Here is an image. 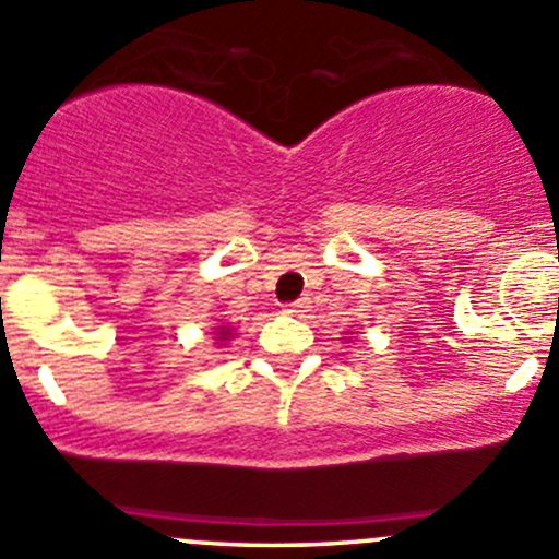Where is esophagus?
Returning a JSON list of instances; mask_svg holds the SVG:
<instances>
[{
  "instance_id": "esophagus-1",
  "label": "esophagus",
  "mask_w": 559,
  "mask_h": 559,
  "mask_svg": "<svg viewBox=\"0 0 559 559\" xmlns=\"http://www.w3.org/2000/svg\"><path fill=\"white\" fill-rule=\"evenodd\" d=\"M308 308H311V306H308V297H300L297 302H289V306H286V311L295 313V316H302L308 311Z\"/></svg>"
}]
</instances>
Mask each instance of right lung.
<instances>
[{
  "mask_svg": "<svg viewBox=\"0 0 559 559\" xmlns=\"http://www.w3.org/2000/svg\"><path fill=\"white\" fill-rule=\"evenodd\" d=\"M233 335V326H216V341H229Z\"/></svg>",
  "mask_w": 559,
  "mask_h": 559,
  "instance_id": "add662e5",
  "label": "right lung"
}]
</instances>
